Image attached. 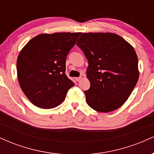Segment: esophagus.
Segmentation results:
<instances>
[{"instance_id":"1","label":"esophagus","mask_w":154,"mask_h":154,"mask_svg":"<svg viewBox=\"0 0 154 154\" xmlns=\"http://www.w3.org/2000/svg\"><path fill=\"white\" fill-rule=\"evenodd\" d=\"M81 79H82V77H76V78H75V79L77 81V82H79V81H80Z\"/></svg>"}]
</instances>
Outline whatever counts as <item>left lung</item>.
Returning a JSON list of instances; mask_svg holds the SVG:
<instances>
[{
  "instance_id": "left-lung-1",
  "label": "left lung",
  "mask_w": 154,
  "mask_h": 154,
  "mask_svg": "<svg viewBox=\"0 0 154 154\" xmlns=\"http://www.w3.org/2000/svg\"><path fill=\"white\" fill-rule=\"evenodd\" d=\"M77 45L88 61L86 75L91 87L85 91L88 106L103 113L119 109L138 80V59L133 47L111 32L82 33Z\"/></svg>"
}]
</instances>
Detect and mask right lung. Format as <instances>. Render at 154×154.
<instances>
[{
  "instance_id": "1",
  "label": "right lung",
  "mask_w": 154,
  "mask_h": 154,
  "mask_svg": "<svg viewBox=\"0 0 154 154\" xmlns=\"http://www.w3.org/2000/svg\"><path fill=\"white\" fill-rule=\"evenodd\" d=\"M80 34L38 35L19 53L17 61L19 85L35 106L41 109L58 106L75 85L65 74L66 59Z\"/></svg>"
}]
</instances>
